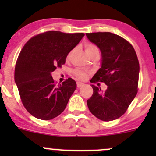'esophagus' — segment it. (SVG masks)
Returning <instances> with one entry per match:
<instances>
[{
    "label": "esophagus",
    "instance_id": "obj_1",
    "mask_svg": "<svg viewBox=\"0 0 156 156\" xmlns=\"http://www.w3.org/2000/svg\"><path fill=\"white\" fill-rule=\"evenodd\" d=\"M83 85H84V83L79 82V81H78V82H77V87H82Z\"/></svg>",
    "mask_w": 156,
    "mask_h": 156
}]
</instances>
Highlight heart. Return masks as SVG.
Segmentation results:
<instances>
[{
	"label": "heart",
	"mask_w": 156,
	"mask_h": 156,
	"mask_svg": "<svg viewBox=\"0 0 156 156\" xmlns=\"http://www.w3.org/2000/svg\"><path fill=\"white\" fill-rule=\"evenodd\" d=\"M95 51H99L98 48H97L94 45L91 44H85V52L87 54H89V53H94ZM70 54L69 55L68 57H69ZM75 75L77 76V78H79L81 80H84L87 77V73L85 72V71L83 70H77L75 71Z\"/></svg>",
	"instance_id": "heart-1"
}]
</instances>
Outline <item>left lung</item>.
<instances>
[{"instance_id":"left-lung-1","label":"left lung","mask_w":156,"mask_h":156,"mask_svg":"<svg viewBox=\"0 0 156 156\" xmlns=\"http://www.w3.org/2000/svg\"><path fill=\"white\" fill-rule=\"evenodd\" d=\"M88 40L101 52V66L92 82L108 86L103 92L92 84L94 93L87 100L90 112L104 122L119 119L126 112L137 93L140 65L136 52L125 39L111 32L87 33Z\"/></svg>"}]
</instances>
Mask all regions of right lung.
<instances>
[{"label": "right lung", "mask_w": 156, "mask_h": 156, "mask_svg": "<svg viewBox=\"0 0 156 156\" xmlns=\"http://www.w3.org/2000/svg\"><path fill=\"white\" fill-rule=\"evenodd\" d=\"M84 36V33L46 31L31 37L22 49L14 79L23 104L31 115L50 120L66 107L76 82L69 78L56 86L51 73L65 64L67 55Z\"/></svg>", "instance_id": "obj_1"}]
</instances>
